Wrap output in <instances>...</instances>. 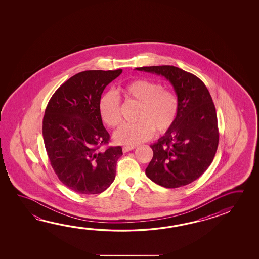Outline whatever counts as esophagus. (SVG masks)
Wrapping results in <instances>:
<instances>
[{
  "label": "esophagus",
  "mask_w": 259,
  "mask_h": 259,
  "mask_svg": "<svg viewBox=\"0 0 259 259\" xmlns=\"http://www.w3.org/2000/svg\"><path fill=\"white\" fill-rule=\"evenodd\" d=\"M136 147V146H135V145H125L123 147V153H126V152H129L131 150L135 149Z\"/></svg>",
  "instance_id": "esophagus-1"
}]
</instances>
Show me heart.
<instances>
[{"label": "heart", "instance_id": "1", "mask_svg": "<svg viewBox=\"0 0 259 259\" xmlns=\"http://www.w3.org/2000/svg\"><path fill=\"white\" fill-rule=\"evenodd\" d=\"M124 99L139 105L136 114L137 123L125 124L114 135L115 141L122 145H136L149 140L154 131L163 135L172 129L177 122L180 101L176 92L163 88L161 82L139 78L120 87ZM99 112L105 124L118 127L123 122L121 102L114 93L101 97Z\"/></svg>", "mask_w": 259, "mask_h": 259}]
</instances>
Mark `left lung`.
Wrapping results in <instances>:
<instances>
[{"instance_id":"obj_1","label":"left lung","mask_w":259,"mask_h":259,"mask_svg":"<svg viewBox=\"0 0 259 259\" xmlns=\"http://www.w3.org/2000/svg\"><path fill=\"white\" fill-rule=\"evenodd\" d=\"M136 69L164 76L180 101L175 125L150 145L154 156L145 174L155 184L166 188L186 186L206 171L218 150V116L212 97L199 78L176 66Z\"/></svg>"}]
</instances>
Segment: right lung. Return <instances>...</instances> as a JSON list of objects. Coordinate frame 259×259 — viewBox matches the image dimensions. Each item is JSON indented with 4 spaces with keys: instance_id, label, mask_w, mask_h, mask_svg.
Wrapping results in <instances>:
<instances>
[{
    "instance_id": "add662e5",
    "label": "right lung",
    "mask_w": 259,
    "mask_h": 259,
    "mask_svg": "<svg viewBox=\"0 0 259 259\" xmlns=\"http://www.w3.org/2000/svg\"><path fill=\"white\" fill-rule=\"evenodd\" d=\"M123 70H90L64 82L51 97L42 136L51 165L60 181L83 195L106 190L114 182L121 146H107L99 102L106 85Z\"/></svg>"
}]
</instances>
